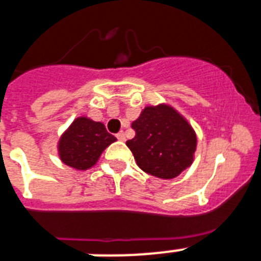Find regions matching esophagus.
Instances as JSON below:
<instances>
[{"instance_id": "34e87169", "label": "esophagus", "mask_w": 261, "mask_h": 261, "mask_svg": "<svg viewBox=\"0 0 261 261\" xmlns=\"http://www.w3.org/2000/svg\"><path fill=\"white\" fill-rule=\"evenodd\" d=\"M116 138H118V139H119V141H126V134H124L123 131H120V133H118V134H116Z\"/></svg>"}]
</instances>
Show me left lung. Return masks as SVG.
<instances>
[{"label": "left lung", "instance_id": "8db88e82", "mask_svg": "<svg viewBox=\"0 0 261 261\" xmlns=\"http://www.w3.org/2000/svg\"><path fill=\"white\" fill-rule=\"evenodd\" d=\"M131 127L135 137L126 145L145 173L171 179L192 165L197 147L196 133L173 107H145Z\"/></svg>", "mask_w": 261, "mask_h": 261}]
</instances>
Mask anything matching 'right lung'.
Masks as SVG:
<instances>
[{"instance_id": "add662e5", "label": "right lung", "mask_w": 261, "mask_h": 261, "mask_svg": "<svg viewBox=\"0 0 261 261\" xmlns=\"http://www.w3.org/2000/svg\"><path fill=\"white\" fill-rule=\"evenodd\" d=\"M116 138L107 133L105 124L80 116L72 122L59 141V155L67 166L76 170H87L94 166Z\"/></svg>"}]
</instances>
